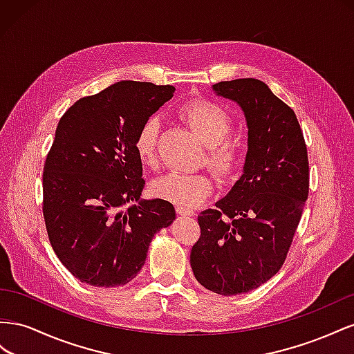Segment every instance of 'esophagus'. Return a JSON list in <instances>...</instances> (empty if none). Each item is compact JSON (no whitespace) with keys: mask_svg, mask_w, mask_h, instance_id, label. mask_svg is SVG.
Wrapping results in <instances>:
<instances>
[{"mask_svg":"<svg viewBox=\"0 0 354 354\" xmlns=\"http://www.w3.org/2000/svg\"><path fill=\"white\" fill-rule=\"evenodd\" d=\"M176 212H178V215H180V216H193L194 215V210L180 207V206L176 207Z\"/></svg>","mask_w":354,"mask_h":354,"instance_id":"esophagus-1","label":"esophagus"}]
</instances>
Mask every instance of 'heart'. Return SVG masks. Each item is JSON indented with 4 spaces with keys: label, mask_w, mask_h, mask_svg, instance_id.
Wrapping results in <instances>:
<instances>
[{
    "label": "heart",
    "mask_w": 354,
    "mask_h": 354,
    "mask_svg": "<svg viewBox=\"0 0 354 354\" xmlns=\"http://www.w3.org/2000/svg\"><path fill=\"white\" fill-rule=\"evenodd\" d=\"M183 115L207 145L206 163L222 178L233 176L243 161L240 142L227 136L231 132V117L224 106L212 100H193L183 108ZM160 121L149 117L140 126L135 139V149L144 165L157 163V136ZM154 194L176 206L191 209L200 205L212 191V180L205 174L169 171L153 184Z\"/></svg>",
    "instance_id": "obj_1"
}]
</instances>
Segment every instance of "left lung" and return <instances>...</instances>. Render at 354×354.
I'll list each match as a JSON object with an SVG mask.
<instances>
[{"mask_svg":"<svg viewBox=\"0 0 354 354\" xmlns=\"http://www.w3.org/2000/svg\"><path fill=\"white\" fill-rule=\"evenodd\" d=\"M246 118L243 175L198 215L201 236L189 255L201 286L219 295L257 289L283 266L308 196L307 147L297 115L255 78L212 86Z\"/></svg>","mask_w":354,"mask_h":354,"instance_id":"left-lung-1","label":"left lung"}]
</instances>
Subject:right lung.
<instances>
[{"mask_svg": "<svg viewBox=\"0 0 354 354\" xmlns=\"http://www.w3.org/2000/svg\"><path fill=\"white\" fill-rule=\"evenodd\" d=\"M174 93L171 86L118 82L77 100L59 121L43 174V214L55 254L83 283H129L151 240L176 218L169 201L140 198L145 179L135 149L140 126Z\"/></svg>", "mask_w": 354, "mask_h": 354, "instance_id": "add662e5", "label": "right lung"}]
</instances>
